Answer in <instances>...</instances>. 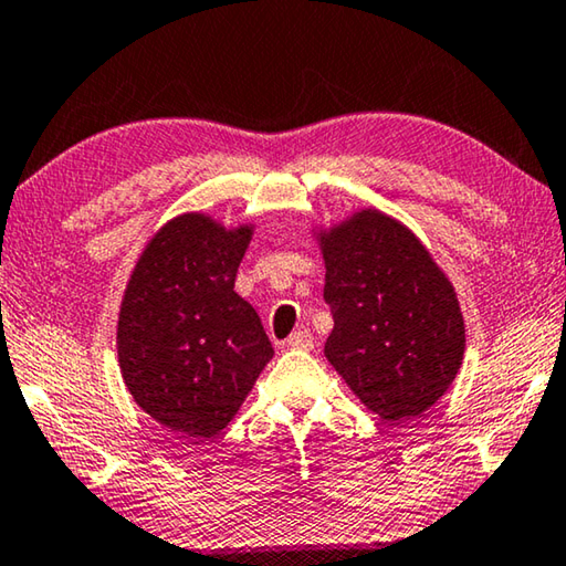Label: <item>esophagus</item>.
<instances>
[{"label":"esophagus","mask_w":566,"mask_h":566,"mask_svg":"<svg viewBox=\"0 0 566 566\" xmlns=\"http://www.w3.org/2000/svg\"><path fill=\"white\" fill-rule=\"evenodd\" d=\"M285 344H289L291 349L308 352V349H313V334L308 332V328H301V332H293Z\"/></svg>","instance_id":"esophagus-1"}]
</instances>
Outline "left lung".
Wrapping results in <instances>:
<instances>
[{
    "label": "left lung",
    "mask_w": 566,
    "mask_h": 566,
    "mask_svg": "<svg viewBox=\"0 0 566 566\" xmlns=\"http://www.w3.org/2000/svg\"><path fill=\"white\" fill-rule=\"evenodd\" d=\"M324 260V301L334 316L326 359L385 420L422 415L463 361L453 285L410 230L371 210L328 234Z\"/></svg>",
    "instance_id": "1"
}]
</instances>
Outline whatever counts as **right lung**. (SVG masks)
<instances>
[{
  "label": "right lung",
  "mask_w": 566,
  "mask_h": 566,
  "mask_svg": "<svg viewBox=\"0 0 566 566\" xmlns=\"http://www.w3.org/2000/svg\"><path fill=\"white\" fill-rule=\"evenodd\" d=\"M250 230L181 214L156 232L128 281L118 364L136 405L187 440L228 428L273 346L234 293Z\"/></svg>",
  "instance_id": "obj_1"
}]
</instances>
